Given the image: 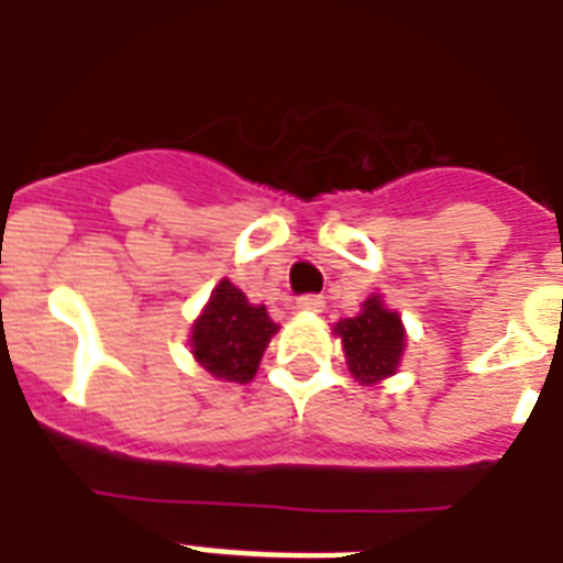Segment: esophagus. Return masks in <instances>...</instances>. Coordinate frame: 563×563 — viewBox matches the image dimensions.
<instances>
[{"instance_id":"34e87169","label":"esophagus","mask_w":563,"mask_h":563,"mask_svg":"<svg viewBox=\"0 0 563 563\" xmlns=\"http://www.w3.org/2000/svg\"><path fill=\"white\" fill-rule=\"evenodd\" d=\"M298 309H303V312H321L324 298L321 295H303V298H298Z\"/></svg>"}]
</instances>
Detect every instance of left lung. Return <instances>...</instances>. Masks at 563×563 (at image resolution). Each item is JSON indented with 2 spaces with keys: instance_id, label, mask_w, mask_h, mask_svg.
<instances>
[{
  "instance_id": "left-lung-1",
  "label": "left lung",
  "mask_w": 563,
  "mask_h": 563,
  "mask_svg": "<svg viewBox=\"0 0 563 563\" xmlns=\"http://www.w3.org/2000/svg\"><path fill=\"white\" fill-rule=\"evenodd\" d=\"M333 333L342 339L347 368L362 385L379 383L400 365L406 330L400 316L385 307L379 295H371L362 303L360 316L342 318Z\"/></svg>"
}]
</instances>
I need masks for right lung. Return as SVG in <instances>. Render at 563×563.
<instances>
[{
    "label": "right lung",
    "instance_id": "obj_1",
    "mask_svg": "<svg viewBox=\"0 0 563 563\" xmlns=\"http://www.w3.org/2000/svg\"><path fill=\"white\" fill-rule=\"evenodd\" d=\"M277 333L265 307L247 303L245 291L230 280L212 289L207 307L192 324L189 347L195 362L224 383L254 379L265 347Z\"/></svg>",
    "mask_w": 563,
    "mask_h": 563
}]
</instances>
